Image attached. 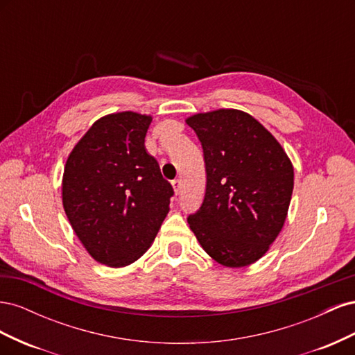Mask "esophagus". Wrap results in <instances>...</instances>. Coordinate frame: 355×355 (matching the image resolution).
Returning <instances> with one entry per match:
<instances>
[{
  "label": "esophagus",
  "mask_w": 355,
  "mask_h": 355,
  "mask_svg": "<svg viewBox=\"0 0 355 355\" xmlns=\"http://www.w3.org/2000/svg\"><path fill=\"white\" fill-rule=\"evenodd\" d=\"M171 185H173L175 194H179V192H180V188H182V182H180V179H175V180H171Z\"/></svg>",
  "instance_id": "34e87169"
}]
</instances>
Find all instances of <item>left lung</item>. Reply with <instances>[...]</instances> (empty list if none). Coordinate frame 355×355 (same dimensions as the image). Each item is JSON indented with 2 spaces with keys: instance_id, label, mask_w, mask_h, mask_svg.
<instances>
[{
  "instance_id": "8db88e82",
  "label": "left lung",
  "mask_w": 355,
  "mask_h": 355,
  "mask_svg": "<svg viewBox=\"0 0 355 355\" xmlns=\"http://www.w3.org/2000/svg\"><path fill=\"white\" fill-rule=\"evenodd\" d=\"M200 139L207 185L188 223L211 259L228 268L252 265L268 252L287 218L293 166L266 128L240 110L187 118Z\"/></svg>"
}]
</instances>
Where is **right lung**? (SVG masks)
I'll use <instances>...</instances> for the list:
<instances>
[{
    "instance_id": "1",
    "label": "right lung",
    "mask_w": 355,
    "mask_h": 355,
    "mask_svg": "<svg viewBox=\"0 0 355 355\" xmlns=\"http://www.w3.org/2000/svg\"><path fill=\"white\" fill-rule=\"evenodd\" d=\"M151 115L133 111L94 121L71 151L62 202L78 240L96 262L121 268L153 244L173 188L145 148Z\"/></svg>"
}]
</instances>
